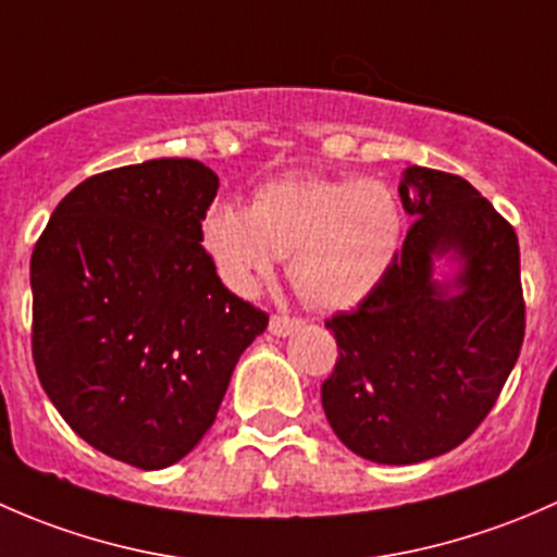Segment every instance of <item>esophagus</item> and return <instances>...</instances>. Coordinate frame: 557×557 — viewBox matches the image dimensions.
Masks as SVG:
<instances>
[{"label":"esophagus","instance_id":"obj_1","mask_svg":"<svg viewBox=\"0 0 557 557\" xmlns=\"http://www.w3.org/2000/svg\"><path fill=\"white\" fill-rule=\"evenodd\" d=\"M296 329H301V320L290 318V314H272V320H269V331H272L274 336H288L294 334Z\"/></svg>","mask_w":557,"mask_h":557}]
</instances>
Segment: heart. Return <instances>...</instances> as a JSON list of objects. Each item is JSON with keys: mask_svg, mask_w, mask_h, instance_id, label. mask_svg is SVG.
Here are the masks:
<instances>
[{"mask_svg": "<svg viewBox=\"0 0 557 557\" xmlns=\"http://www.w3.org/2000/svg\"><path fill=\"white\" fill-rule=\"evenodd\" d=\"M404 218L380 180L294 174L261 185L250 210L218 201L201 221L212 263L237 294H252L277 258L307 305L347 310L367 299L396 261Z\"/></svg>", "mask_w": 557, "mask_h": 557, "instance_id": "b5f03b06", "label": "heart"}]
</instances>
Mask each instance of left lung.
Listing matches in <instances>:
<instances>
[{
	"mask_svg": "<svg viewBox=\"0 0 557 557\" xmlns=\"http://www.w3.org/2000/svg\"><path fill=\"white\" fill-rule=\"evenodd\" d=\"M401 205L414 223L383 283L325 320L339 358L320 387L345 447L387 466L450 453L487 418L525 336L515 228L458 174L409 166ZM459 272L440 284L433 261Z\"/></svg>",
	"mask_w": 557,
	"mask_h": 557,
	"instance_id": "1",
	"label": "left lung"
}]
</instances>
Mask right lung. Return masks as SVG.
<instances>
[{"label":"right lung","mask_w":557,"mask_h":557,"mask_svg":"<svg viewBox=\"0 0 557 557\" xmlns=\"http://www.w3.org/2000/svg\"><path fill=\"white\" fill-rule=\"evenodd\" d=\"M218 174L153 159L83 180L32 252V356L81 440L166 469L215 423L269 314L221 283L201 247Z\"/></svg>","instance_id":"add662e5"}]
</instances>
